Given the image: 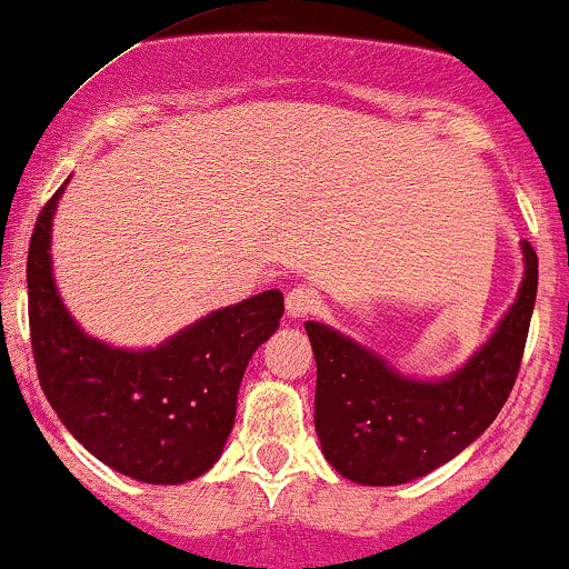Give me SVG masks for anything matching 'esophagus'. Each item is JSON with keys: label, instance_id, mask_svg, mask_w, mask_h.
Masks as SVG:
<instances>
[{"label": "esophagus", "instance_id": "obj_1", "mask_svg": "<svg viewBox=\"0 0 569 569\" xmlns=\"http://www.w3.org/2000/svg\"><path fill=\"white\" fill-rule=\"evenodd\" d=\"M320 301H317V292L307 284H298L287 292V315L290 317H309L315 315Z\"/></svg>", "mask_w": 569, "mask_h": 569}]
</instances>
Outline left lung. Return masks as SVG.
<instances>
[{
    "instance_id": "obj_1",
    "label": "left lung",
    "mask_w": 569,
    "mask_h": 569,
    "mask_svg": "<svg viewBox=\"0 0 569 569\" xmlns=\"http://www.w3.org/2000/svg\"><path fill=\"white\" fill-rule=\"evenodd\" d=\"M523 279L512 307L461 369L420 380L380 352L309 320L317 360L315 429L322 456L360 486H401L448 463L497 420L527 345L537 254L521 241Z\"/></svg>"
}]
</instances>
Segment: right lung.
Here are the masks:
<instances>
[{
    "instance_id": "right-lung-1",
    "label": "right lung",
    "mask_w": 569,
    "mask_h": 569,
    "mask_svg": "<svg viewBox=\"0 0 569 569\" xmlns=\"http://www.w3.org/2000/svg\"><path fill=\"white\" fill-rule=\"evenodd\" d=\"M67 181L40 211L27 260L29 328L46 399L64 429L116 472L151 486L200 478L222 456L243 371L279 328L284 296L266 290L209 311L143 350L89 336L53 279L51 230Z\"/></svg>"
}]
</instances>
